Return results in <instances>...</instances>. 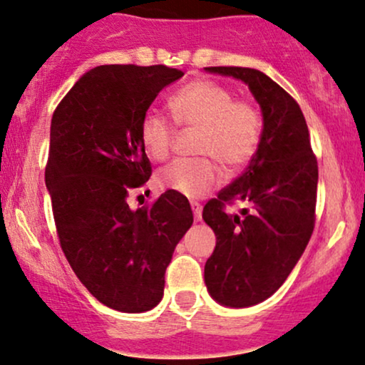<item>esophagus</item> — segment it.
Returning <instances> with one entry per match:
<instances>
[{
	"instance_id": "34e87169",
	"label": "esophagus",
	"mask_w": 365,
	"mask_h": 365,
	"mask_svg": "<svg viewBox=\"0 0 365 365\" xmlns=\"http://www.w3.org/2000/svg\"><path fill=\"white\" fill-rule=\"evenodd\" d=\"M192 210H194V217H195V221L199 222L200 219H202V205L199 204V202H192Z\"/></svg>"
}]
</instances>
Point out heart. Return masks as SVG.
Returning a JSON list of instances; mask_svg holds the SVG:
<instances>
[{"mask_svg": "<svg viewBox=\"0 0 365 365\" xmlns=\"http://www.w3.org/2000/svg\"><path fill=\"white\" fill-rule=\"evenodd\" d=\"M170 110L178 124L197 129L195 153L210 156L235 173L255 156L262 139V115L247 100H235L230 88L209 80L187 83L170 98ZM140 143L155 161L170 156L175 127L168 118L148 112L140 120ZM158 185L188 199L205 195L221 182L217 166L209 158L177 160L156 175Z\"/></svg>", "mask_w": 365, "mask_h": 365, "instance_id": "b5f03b06", "label": "heart"}]
</instances>
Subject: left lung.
I'll use <instances>...</instances> for the list:
<instances>
[{
	"label": "left lung",
	"mask_w": 365,
	"mask_h": 365,
	"mask_svg": "<svg viewBox=\"0 0 365 365\" xmlns=\"http://www.w3.org/2000/svg\"><path fill=\"white\" fill-rule=\"evenodd\" d=\"M205 71L247 83L263 115L260 146L247 171L202 212L216 235L204 269L207 291L219 304L248 308L277 291L309 243L318 161L299 105L282 86L252 68L210 66ZM232 201L247 207L227 215Z\"/></svg>",
	"instance_id": "1"
}]
</instances>
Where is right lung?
Masks as SVG:
<instances>
[{"label": "right lung", "instance_id": "1", "mask_svg": "<svg viewBox=\"0 0 365 365\" xmlns=\"http://www.w3.org/2000/svg\"><path fill=\"white\" fill-rule=\"evenodd\" d=\"M182 76L163 64L98 66L52 115L46 185L61 248L88 291L122 313L161 301L171 255L194 222L187 197L171 190L138 210L127 204L151 177L140 120Z\"/></svg>", "mask_w": 365, "mask_h": 365}]
</instances>
